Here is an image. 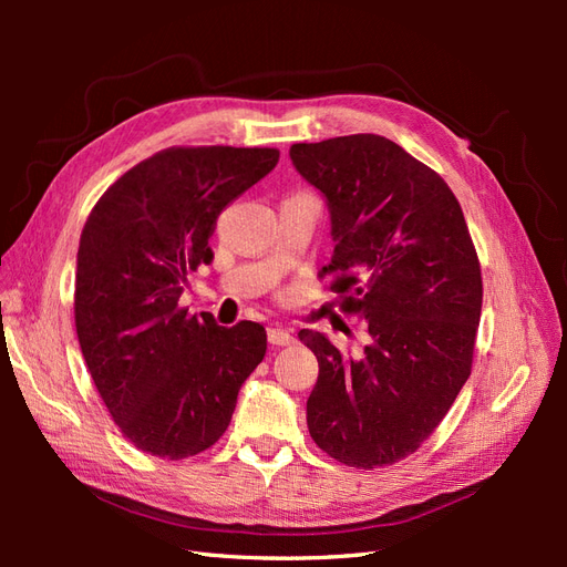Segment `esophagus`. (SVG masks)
I'll use <instances>...</instances> for the list:
<instances>
[{
  "mask_svg": "<svg viewBox=\"0 0 567 567\" xmlns=\"http://www.w3.org/2000/svg\"><path fill=\"white\" fill-rule=\"evenodd\" d=\"M267 338L271 346H293L296 342V336L288 329H281V326H271V329L267 331Z\"/></svg>",
  "mask_w": 567,
  "mask_h": 567,
  "instance_id": "obj_1",
  "label": "esophagus"
}]
</instances>
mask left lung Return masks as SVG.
<instances>
[{"instance_id":"left-lung-1","label":"left lung","mask_w":567,"mask_h":567,"mask_svg":"<svg viewBox=\"0 0 567 567\" xmlns=\"http://www.w3.org/2000/svg\"><path fill=\"white\" fill-rule=\"evenodd\" d=\"M290 161L329 205L323 271L371 338L348 357L319 331L298 333L319 362L307 427L346 466H390L421 447L471 375L483 279L466 219L444 179L385 136L293 144Z\"/></svg>"}]
</instances>
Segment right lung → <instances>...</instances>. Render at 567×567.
<instances>
[{
    "label": "right lung",
    "instance_id": "right-lung-1",
    "mask_svg": "<svg viewBox=\"0 0 567 567\" xmlns=\"http://www.w3.org/2000/svg\"><path fill=\"white\" fill-rule=\"evenodd\" d=\"M277 148H167L99 198L80 236L75 329L92 381L136 450L200 454L267 352L262 323L188 317V271L213 260L219 213L269 175Z\"/></svg>",
    "mask_w": 567,
    "mask_h": 567
}]
</instances>
